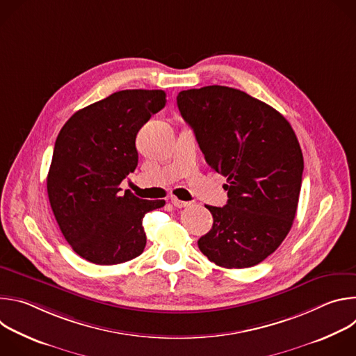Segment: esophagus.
<instances>
[{
  "mask_svg": "<svg viewBox=\"0 0 356 356\" xmlns=\"http://www.w3.org/2000/svg\"><path fill=\"white\" fill-rule=\"evenodd\" d=\"M170 200H172V204H173L175 207H177V209H183V207H188V206H190L188 201H183V200H179V198H176V197H172Z\"/></svg>",
  "mask_w": 356,
  "mask_h": 356,
  "instance_id": "esophagus-1",
  "label": "esophagus"
}]
</instances>
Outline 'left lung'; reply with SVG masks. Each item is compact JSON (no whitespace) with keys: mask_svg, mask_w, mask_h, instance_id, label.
Wrapping results in <instances>:
<instances>
[{"mask_svg":"<svg viewBox=\"0 0 356 356\" xmlns=\"http://www.w3.org/2000/svg\"><path fill=\"white\" fill-rule=\"evenodd\" d=\"M177 107L206 162L227 177L224 207L198 248L216 265L250 268L265 261L296 217L304 161L289 121L264 101L225 87L180 91Z\"/></svg>","mask_w":356,"mask_h":356,"instance_id":"obj_1","label":"left lung"}]
</instances>
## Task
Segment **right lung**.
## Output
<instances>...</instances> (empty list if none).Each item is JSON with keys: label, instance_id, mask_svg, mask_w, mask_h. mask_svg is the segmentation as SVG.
Wrapping results in <instances>:
<instances>
[{"label": "right lung", "instance_id": "obj_1", "mask_svg": "<svg viewBox=\"0 0 356 356\" xmlns=\"http://www.w3.org/2000/svg\"><path fill=\"white\" fill-rule=\"evenodd\" d=\"M165 104L162 90L117 91L74 113L58 135L47 173L50 207L65 239L91 264L139 257L145 214L165 206L120 193L138 166L136 134Z\"/></svg>", "mask_w": 356, "mask_h": 356}]
</instances>
